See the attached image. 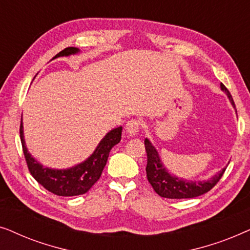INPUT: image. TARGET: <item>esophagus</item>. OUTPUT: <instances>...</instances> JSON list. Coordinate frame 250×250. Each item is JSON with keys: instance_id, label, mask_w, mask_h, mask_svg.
<instances>
[{"instance_id": "obj_1", "label": "esophagus", "mask_w": 250, "mask_h": 250, "mask_svg": "<svg viewBox=\"0 0 250 250\" xmlns=\"http://www.w3.org/2000/svg\"><path fill=\"white\" fill-rule=\"evenodd\" d=\"M140 128H141V123L136 121V119H132V121L127 122V124H126V127H125L126 133H127L129 136L138 135Z\"/></svg>"}]
</instances>
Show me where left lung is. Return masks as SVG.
<instances>
[{
	"instance_id": "left-lung-1",
	"label": "left lung",
	"mask_w": 250,
	"mask_h": 250,
	"mask_svg": "<svg viewBox=\"0 0 250 250\" xmlns=\"http://www.w3.org/2000/svg\"><path fill=\"white\" fill-rule=\"evenodd\" d=\"M221 90L225 92L228 95L229 100L233 104L234 102L232 95L227 87L221 83ZM146 157H148V163H146V172L148 177L149 183L151 184L156 193H158L163 198H169V199H188V198L199 197L201 194L206 193L210 189H213L227 169V167L220 170L216 175L210 177L206 181H187L183 179H179L175 175L168 173V170L163 165L160 160L159 153L157 151L152 143L148 139L145 140Z\"/></svg>"
}]
</instances>
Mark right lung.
Here are the masks:
<instances>
[{
  "label": "right lung",
  "mask_w": 250,
  "mask_h": 250,
  "mask_svg": "<svg viewBox=\"0 0 250 250\" xmlns=\"http://www.w3.org/2000/svg\"><path fill=\"white\" fill-rule=\"evenodd\" d=\"M78 52H80V50L77 47H66L58 53L53 59L59 57H68ZM122 131V126L111 129L101 140L97 149L86 160L66 169H53L49 168V167H44L34 157H32L26 148L25 139H23L22 118L21 123H20V140H21L27 166H28L29 172L34 179L41 186L45 188L47 191L57 194V196L73 197L86 193L92 186L100 179L102 170L107 164L109 152H110L112 146L121 141Z\"/></svg>",
  "instance_id": "right-lung-1"
}]
</instances>
